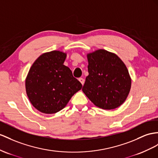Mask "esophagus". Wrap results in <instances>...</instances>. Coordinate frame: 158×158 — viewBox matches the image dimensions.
Masks as SVG:
<instances>
[{
  "label": "esophagus",
  "instance_id": "obj_1",
  "mask_svg": "<svg viewBox=\"0 0 158 158\" xmlns=\"http://www.w3.org/2000/svg\"><path fill=\"white\" fill-rule=\"evenodd\" d=\"M79 81L81 82V83L82 85H83V84H84V83H85V80H84V79H83V78H82V77H80V78L79 79Z\"/></svg>",
  "mask_w": 158,
  "mask_h": 158
}]
</instances>
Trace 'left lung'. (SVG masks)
<instances>
[{
	"label": "left lung",
	"instance_id": "8db88e82",
	"mask_svg": "<svg viewBox=\"0 0 158 158\" xmlns=\"http://www.w3.org/2000/svg\"><path fill=\"white\" fill-rule=\"evenodd\" d=\"M89 75L82 91L95 106L114 110L126 100L131 89L129 71L116 54L98 49L87 55Z\"/></svg>",
	"mask_w": 158,
	"mask_h": 158
}]
</instances>
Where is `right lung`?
<instances>
[{"instance_id":"add662e5","label":"right lung","mask_w":158,"mask_h":158,"mask_svg":"<svg viewBox=\"0 0 158 158\" xmlns=\"http://www.w3.org/2000/svg\"><path fill=\"white\" fill-rule=\"evenodd\" d=\"M67 53L52 51L40 55L25 79L26 93L33 106L43 114H52L67 106L82 85L64 65Z\"/></svg>"}]
</instances>
